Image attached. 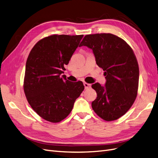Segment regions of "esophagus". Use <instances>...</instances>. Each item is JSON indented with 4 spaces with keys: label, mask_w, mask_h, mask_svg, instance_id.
<instances>
[{
    "label": "esophagus",
    "mask_w": 158,
    "mask_h": 158,
    "mask_svg": "<svg viewBox=\"0 0 158 158\" xmlns=\"http://www.w3.org/2000/svg\"><path fill=\"white\" fill-rule=\"evenodd\" d=\"M84 85L85 89H88V88H91V84H88V83L84 82Z\"/></svg>",
    "instance_id": "obj_1"
}]
</instances>
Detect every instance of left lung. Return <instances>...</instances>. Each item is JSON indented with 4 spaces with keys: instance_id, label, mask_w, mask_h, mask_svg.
I'll list each match as a JSON object with an SVG mask.
<instances>
[{
    "instance_id": "left-lung-1",
    "label": "left lung",
    "mask_w": 158,
    "mask_h": 158,
    "mask_svg": "<svg viewBox=\"0 0 158 158\" xmlns=\"http://www.w3.org/2000/svg\"><path fill=\"white\" fill-rule=\"evenodd\" d=\"M92 49L97 64L104 71L106 83L92 84L97 98L92 107L107 121L117 120L131 107L137 96L139 67L131 47L111 33L86 35L80 44Z\"/></svg>"
}]
</instances>
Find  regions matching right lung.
Instances as JSON below:
<instances>
[{
    "instance_id": "1",
    "label": "right lung",
    "mask_w": 158,
    "mask_h": 158,
    "mask_svg": "<svg viewBox=\"0 0 158 158\" xmlns=\"http://www.w3.org/2000/svg\"><path fill=\"white\" fill-rule=\"evenodd\" d=\"M83 35H52L40 40L26 61L23 90L28 103L45 120L59 123L67 117L83 92L82 82L66 80L68 64Z\"/></svg>"
}]
</instances>
